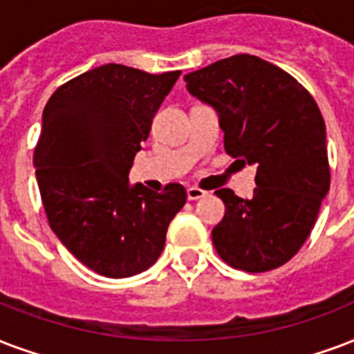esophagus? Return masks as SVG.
Listing matches in <instances>:
<instances>
[{"label":"esophagus","instance_id":"34e87169","mask_svg":"<svg viewBox=\"0 0 354 354\" xmlns=\"http://www.w3.org/2000/svg\"><path fill=\"white\" fill-rule=\"evenodd\" d=\"M206 196V191H202L198 187H189L187 189V198L189 201H198V198H204Z\"/></svg>","mask_w":354,"mask_h":354}]
</instances>
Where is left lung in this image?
<instances>
[{
    "label": "left lung",
    "instance_id": "obj_1",
    "mask_svg": "<svg viewBox=\"0 0 354 354\" xmlns=\"http://www.w3.org/2000/svg\"><path fill=\"white\" fill-rule=\"evenodd\" d=\"M183 80L189 93L219 115L226 152L256 165L252 198L215 191L226 206L212 230L215 249L247 273L284 266L310 236L330 187L319 107L295 77L249 53Z\"/></svg>",
    "mask_w": 354,
    "mask_h": 354
}]
</instances>
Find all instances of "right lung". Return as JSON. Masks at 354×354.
I'll return each instance as SVG.
<instances>
[{"instance_id": "1", "label": "right lung", "mask_w": 354, "mask_h": 354, "mask_svg": "<svg viewBox=\"0 0 354 354\" xmlns=\"http://www.w3.org/2000/svg\"><path fill=\"white\" fill-rule=\"evenodd\" d=\"M180 74L104 64L61 85L42 113L33 165L48 223L83 266L107 279L153 266L187 198L180 183L156 193L128 178Z\"/></svg>"}]
</instances>
